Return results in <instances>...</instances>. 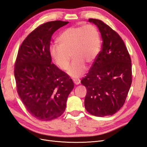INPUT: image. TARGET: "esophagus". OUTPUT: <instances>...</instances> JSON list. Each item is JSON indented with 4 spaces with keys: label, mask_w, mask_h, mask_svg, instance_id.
<instances>
[{
    "label": "esophagus",
    "mask_w": 147,
    "mask_h": 147,
    "mask_svg": "<svg viewBox=\"0 0 147 147\" xmlns=\"http://www.w3.org/2000/svg\"><path fill=\"white\" fill-rule=\"evenodd\" d=\"M73 81H74V83L75 84H77V85H78V84L80 83V80L79 79H73Z\"/></svg>",
    "instance_id": "obj_1"
}]
</instances>
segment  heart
Returning a JSON list of instances; mask_svg holds the SVG:
<instances>
[{"mask_svg": "<svg viewBox=\"0 0 147 147\" xmlns=\"http://www.w3.org/2000/svg\"><path fill=\"white\" fill-rule=\"evenodd\" d=\"M58 42L59 45H50V54L55 64L63 70L68 69L72 55L74 61L68 74L74 78L81 77L86 70L85 63L94 62L100 51V34L92 24L66 29L60 34Z\"/></svg>", "mask_w": 147, "mask_h": 147, "instance_id": "b5f03b06", "label": "heart"}]
</instances>
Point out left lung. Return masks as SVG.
I'll list each match as a JSON object with an SVG mask.
<instances>
[{
  "instance_id": "1",
  "label": "left lung",
  "mask_w": 147,
  "mask_h": 147,
  "mask_svg": "<svg viewBox=\"0 0 147 147\" xmlns=\"http://www.w3.org/2000/svg\"><path fill=\"white\" fill-rule=\"evenodd\" d=\"M101 34L102 48L81 83L87 93L84 107L96 117L112 115L125 102L132 83V64L121 37L99 20L89 19Z\"/></svg>"
}]
</instances>
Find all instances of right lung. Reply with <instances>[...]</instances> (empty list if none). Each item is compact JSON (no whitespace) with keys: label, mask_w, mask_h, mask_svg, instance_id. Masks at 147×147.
Masks as SVG:
<instances>
[{"label":"right lung","mask_w":147,"mask_h":147,"mask_svg":"<svg viewBox=\"0 0 147 147\" xmlns=\"http://www.w3.org/2000/svg\"><path fill=\"white\" fill-rule=\"evenodd\" d=\"M69 22H47L25 38L18 53L14 74L17 92L28 112L35 118L50 121L60 117L74 87L69 75L51 63L52 35Z\"/></svg>","instance_id":"obj_1"}]
</instances>
